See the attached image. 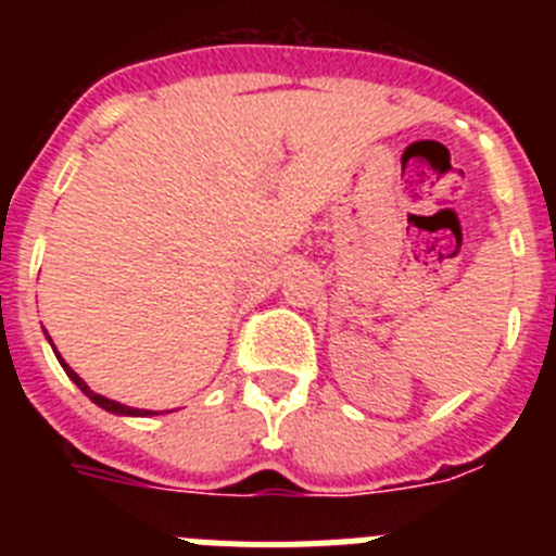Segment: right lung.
<instances>
[{"label":"right lung","mask_w":556,"mask_h":556,"mask_svg":"<svg viewBox=\"0 0 556 556\" xmlns=\"http://www.w3.org/2000/svg\"><path fill=\"white\" fill-rule=\"evenodd\" d=\"M55 353H58V351H55ZM58 362H61V367H63V370H66V376L72 378V381H75V384L80 387V390L86 392V395L91 397V401H94L97 406H102V409H105V412H113V415H127V417H147V415H155V412H150V409H132V406H125V404H119V401H111V397L100 395V392L91 390V387H88L86 381H83V378L77 376V372L66 365V362H63L61 353H58Z\"/></svg>","instance_id":"add662e5"}]
</instances>
